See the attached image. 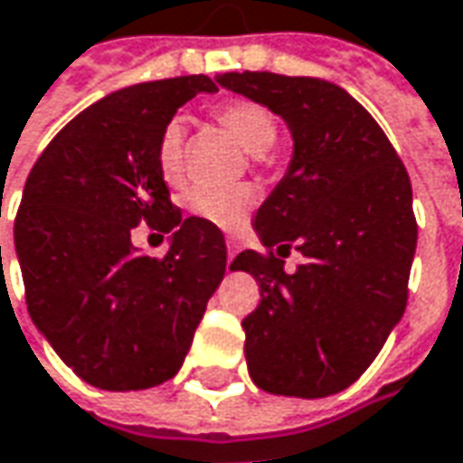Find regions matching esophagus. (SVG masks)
I'll list each match as a JSON object with an SVG mask.
<instances>
[{"instance_id":"34e87169","label":"esophagus","mask_w":463,"mask_h":463,"mask_svg":"<svg viewBox=\"0 0 463 463\" xmlns=\"http://www.w3.org/2000/svg\"><path fill=\"white\" fill-rule=\"evenodd\" d=\"M234 255H237V242H226V266H232Z\"/></svg>"}]
</instances>
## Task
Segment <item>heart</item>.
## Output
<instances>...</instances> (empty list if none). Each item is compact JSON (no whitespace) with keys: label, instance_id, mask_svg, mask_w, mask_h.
Here are the masks:
<instances>
[{"label":"heart","instance_id":"1","mask_svg":"<svg viewBox=\"0 0 463 463\" xmlns=\"http://www.w3.org/2000/svg\"><path fill=\"white\" fill-rule=\"evenodd\" d=\"M216 117L247 151H268L279 137V122L273 111L263 104H255L247 99L226 101L216 109ZM156 166L166 184L179 187L184 182L187 156H184V122L182 119H172L161 129L158 143H156ZM255 200H258L255 187L250 184H234V187H221V190L219 187H195L187 193L184 205L195 219L223 232H234L247 221Z\"/></svg>","mask_w":463,"mask_h":463}]
</instances>
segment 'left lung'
Wrapping results in <instances>:
<instances>
[{
    "label": "left lung",
    "mask_w": 463,
    "mask_h": 463,
    "mask_svg": "<svg viewBox=\"0 0 463 463\" xmlns=\"http://www.w3.org/2000/svg\"><path fill=\"white\" fill-rule=\"evenodd\" d=\"M219 82L268 106L294 137L289 172L255 216L266 252L232 263L260 287L242 320L250 378L279 396H331L370 367L404 315L417 247L409 174L370 111L334 82L250 70ZM291 246L306 263L287 274Z\"/></svg>",
    "instance_id": "left-lung-1"
}]
</instances>
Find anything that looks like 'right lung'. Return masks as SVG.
Listing matches in <instances>:
<instances>
[{
    "mask_svg": "<svg viewBox=\"0 0 463 463\" xmlns=\"http://www.w3.org/2000/svg\"><path fill=\"white\" fill-rule=\"evenodd\" d=\"M205 75L140 82L88 106L38 156L14 216V250L38 331L85 383L140 391L169 381L226 273L221 229L182 219L156 143ZM146 222L173 232L161 259L137 253Z\"/></svg>",
    "mask_w": 463,
    "mask_h": 463,
    "instance_id": "obj_1",
    "label": "right lung"
}]
</instances>
